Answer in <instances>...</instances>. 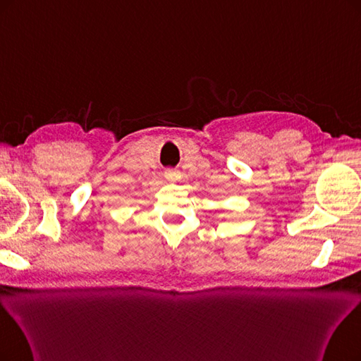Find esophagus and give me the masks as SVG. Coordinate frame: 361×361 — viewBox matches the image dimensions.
<instances>
[{
    "label": "esophagus",
    "mask_w": 361,
    "mask_h": 361,
    "mask_svg": "<svg viewBox=\"0 0 361 361\" xmlns=\"http://www.w3.org/2000/svg\"><path fill=\"white\" fill-rule=\"evenodd\" d=\"M165 178L168 181H178L181 178V173H180V171H176V169H166Z\"/></svg>",
    "instance_id": "34e87169"
}]
</instances>
